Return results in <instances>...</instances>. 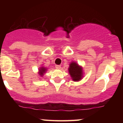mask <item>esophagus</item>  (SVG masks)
Masks as SVG:
<instances>
[{"label": "esophagus", "mask_w": 123, "mask_h": 123, "mask_svg": "<svg viewBox=\"0 0 123 123\" xmlns=\"http://www.w3.org/2000/svg\"><path fill=\"white\" fill-rule=\"evenodd\" d=\"M55 67H56V68H57V69H60L61 67V65H56Z\"/></svg>", "instance_id": "esophagus-1"}]
</instances>
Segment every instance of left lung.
Masks as SVG:
<instances>
[{
    "label": "left lung",
    "mask_w": 123,
    "mask_h": 123,
    "mask_svg": "<svg viewBox=\"0 0 123 123\" xmlns=\"http://www.w3.org/2000/svg\"><path fill=\"white\" fill-rule=\"evenodd\" d=\"M68 71L73 81H80L82 79L83 75L82 67L75 62H71V63H70Z\"/></svg>",
    "instance_id": "obj_1"
}]
</instances>
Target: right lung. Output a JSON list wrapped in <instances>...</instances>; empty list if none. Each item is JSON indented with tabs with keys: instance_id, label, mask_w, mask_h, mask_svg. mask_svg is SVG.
<instances>
[{
	"instance_id": "1",
	"label": "right lung",
	"mask_w": 123,
	"mask_h": 123,
	"mask_svg": "<svg viewBox=\"0 0 123 123\" xmlns=\"http://www.w3.org/2000/svg\"><path fill=\"white\" fill-rule=\"evenodd\" d=\"M47 70V68L45 67H40L38 69V74H39V75H40V76H43V75H44V73H46V71Z\"/></svg>"
}]
</instances>
